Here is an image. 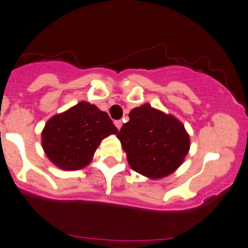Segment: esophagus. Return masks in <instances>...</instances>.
Wrapping results in <instances>:
<instances>
[{"mask_svg": "<svg viewBox=\"0 0 248 248\" xmlns=\"http://www.w3.org/2000/svg\"><path fill=\"white\" fill-rule=\"evenodd\" d=\"M114 124H115V127L118 128V130H120V128L122 127V121H121V120L114 121Z\"/></svg>", "mask_w": 248, "mask_h": 248, "instance_id": "esophagus-1", "label": "esophagus"}]
</instances>
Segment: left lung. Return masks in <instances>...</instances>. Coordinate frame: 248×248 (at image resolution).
Here are the masks:
<instances>
[{"label": "left lung", "instance_id": "8db88e82", "mask_svg": "<svg viewBox=\"0 0 248 248\" xmlns=\"http://www.w3.org/2000/svg\"><path fill=\"white\" fill-rule=\"evenodd\" d=\"M118 139L130 167L153 180L174 173L190 149L184 124L150 104L131 109L129 121L122 126Z\"/></svg>", "mask_w": 248, "mask_h": 248}]
</instances>
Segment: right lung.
I'll list each match as a JSON object with an SVG mask.
<instances>
[{
    "label": "right lung",
    "instance_id": "add662e5",
    "mask_svg": "<svg viewBox=\"0 0 248 248\" xmlns=\"http://www.w3.org/2000/svg\"><path fill=\"white\" fill-rule=\"evenodd\" d=\"M118 134L106 112L88 102L49 119L43 128L42 147L52 164L65 170H78L93 160L102 140Z\"/></svg>",
    "mask_w": 248,
    "mask_h": 248
}]
</instances>
